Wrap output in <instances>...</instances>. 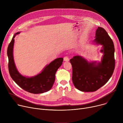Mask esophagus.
Instances as JSON below:
<instances>
[{"label":"esophagus","mask_w":123,"mask_h":123,"mask_svg":"<svg viewBox=\"0 0 123 123\" xmlns=\"http://www.w3.org/2000/svg\"><path fill=\"white\" fill-rule=\"evenodd\" d=\"M64 61L68 62L69 61V58L67 56H65V57H64Z\"/></svg>","instance_id":"34e87169"}]
</instances>
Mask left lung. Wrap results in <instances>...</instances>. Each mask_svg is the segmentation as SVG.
I'll list each match as a JSON object with an SVG mask.
<instances>
[{"mask_svg": "<svg viewBox=\"0 0 123 123\" xmlns=\"http://www.w3.org/2000/svg\"><path fill=\"white\" fill-rule=\"evenodd\" d=\"M93 42L102 46L101 62H89L79 55L74 56L69 61L73 67V82L82 92H92L100 89L109 80L115 68L114 46L106 30L98 27Z\"/></svg>", "mask_w": 123, "mask_h": 123, "instance_id": "1", "label": "left lung"}]
</instances>
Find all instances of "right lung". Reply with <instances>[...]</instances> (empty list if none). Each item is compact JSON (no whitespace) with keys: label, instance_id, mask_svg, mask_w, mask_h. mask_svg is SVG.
I'll return each mask as SVG.
<instances>
[{"label":"right lung","instance_id":"right-lung-1","mask_svg":"<svg viewBox=\"0 0 123 123\" xmlns=\"http://www.w3.org/2000/svg\"><path fill=\"white\" fill-rule=\"evenodd\" d=\"M20 32L14 34L7 49L9 59V71L12 80L24 90L34 94L46 92L49 91L53 86L55 73L61 66L63 58H58L47 65L39 74L32 77H26L21 75L16 68L13 56L14 37Z\"/></svg>","mask_w":123,"mask_h":123}]
</instances>
